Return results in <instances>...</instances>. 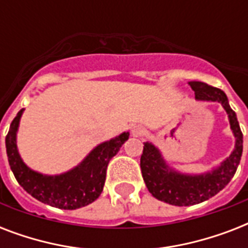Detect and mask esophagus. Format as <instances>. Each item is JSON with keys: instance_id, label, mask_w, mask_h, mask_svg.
I'll list each match as a JSON object with an SVG mask.
<instances>
[{"instance_id": "obj_1", "label": "esophagus", "mask_w": 248, "mask_h": 248, "mask_svg": "<svg viewBox=\"0 0 248 248\" xmlns=\"http://www.w3.org/2000/svg\"><path fill=\"white\" fill-rule=\"evenodd\" d=\"M131 134L134 136H141L145 134V128L143 126H140V124H136V126L131 128Z\"/></svg>"}]
</instances>
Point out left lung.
Listing matches in <instances>:
<instances>
[{"mask_svg":"<svg viewBox=\"0 0 248 248\" xmlns=\"http://www.w3.org/2000/svg\"><path fill=\"white\" fill-rule=\"evenodd\" d=\"M189 86L197 100L217 101L227 112L231 130L234 135V149L219 166L202 173H185L167 163L161 151L151 141L144 143L140 169L144 183L152 196L173 206H192L210 200L223 190L234 176L243 151V135L237 114L231 108L227 95L220 89L200 81H190Z\"/></svg>","mask_w":248,"mask_h":248,"instance_id":"8db88e82","label":"left lung"}]
</instances>
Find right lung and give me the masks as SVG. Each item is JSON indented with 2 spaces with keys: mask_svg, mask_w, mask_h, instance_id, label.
<instances>
[{
  "mask_svg": "<svg viewBox=\"0 0 248 248\" xmlns=\"http://www.w3.org/2000/svg\"><path fill=\"white\" fill-rule=\"evenodd\" d=\"M24 109L14 118L6 136L9 165L17 183L25 192L51 207L76 210L97 200L103 192L109 161L118 153L130 134L122 132L116 138L97 144L73 169L58 175L37 172L25 165L17 151L16 135Z\"/></svg>",
  "mask_w": 248,
  "mask_h": 248,
  "instance_id": "1",
  "label": "right lung"
}]
</instances>
